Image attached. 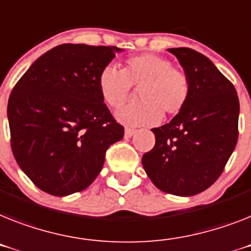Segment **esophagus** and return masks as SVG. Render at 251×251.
I'll return each instance as SVG.
<instances>
[{"label": "esophagus", "mask_w": 251, "mask_h": 251, "mask_svg": "<svg viewBox=\"0 0 251 251\" xmlns=\"http://www.w3.org/2000/svg\"><path fill=\"white\" fill-rule=\"evenodd\" d=\"M136 132L135 129H130V127H126L125 129V138H131L134 134Z\"/></svg>", "instance_id": "obj_1"}]
</instances>
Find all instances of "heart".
<instances>
[{"mask_svg":"<svg viewBox=\"0 0 251 251\" xmlns=\"http://www.w3.org/2000/svg\"><path fill=\"white\" fill-rule=\"evenodd\" d=\"M100 98L113 109L121 108L138 89L140 100L122 108L116 117L130 126H151L162 119L182 112L190 98L186 73L172 66L167 58L143 53L125 60L122 71L106 65L98 74Z\"/></svg>","mask_w":251,"mask_h":251,"instance_id":"obj_1","label":"heart"}]
</instances>
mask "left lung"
Listing matches in <instances>:
<instances>
[{
  "label": "left lung",
  "instance_id": "left-lung-1",
  "mask_svg": "<svg viewBox=\"0 0 251 251\" xmlns=\"http://www.w3.org/2000/svg\"><path fill=\"white\" fill-rule=\"evenodd\" d=\"M190 80L182 112L154 127V148L142 158L151 182L168 194L191 197L213 185L239 138L240 103L233 84L204 54L170 48Z\"/></svg>",
  "mask_w": 251,
  "mask_h": 251
}]
</instances>
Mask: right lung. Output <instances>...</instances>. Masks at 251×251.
<instances>
[{
	"instance_id": "right-lung-1",
	"label": "right lung",
	"mask_w": 251,
	"mask_h": 251,
	"mask_svg": "<svg viewBox=\"0 0 251 251\" xmlns=\"http://www.w3.org/2000/svg\"><path fill=\"white\" fill-rule=\"evenodd\" d=\"M120 48L60 44L15 84L7 103L14 157L41 190L65 197L89 186L124 126L100 98L97 77Z\"/></svg>"
}]
</instances>
